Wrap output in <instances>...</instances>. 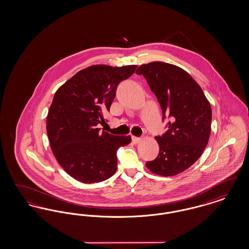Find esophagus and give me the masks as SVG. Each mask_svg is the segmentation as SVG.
I'll use <instances>...</instances> for the list:
<instances>
[{
    "mask_svg": "<svg viewBox=\"0 0 249 249\" xmlns=\"http://www.w3.org/2000/svg\"><path fill=\"white\" fill-rule=\"evenodd\" d=\"M131 140H132L133 143H139V142L142 141V139H141V138H139V137H135V136H131Z\"/></svg>",
    "mask_w": 249,
    "mask_h": 249,
    "instance_id": "1",
    "label": "esophagus"
}]
</instances>
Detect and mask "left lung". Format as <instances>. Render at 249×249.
<instances>
[{"instance_id": "obj_1", "label": "left lung", "mask_w": 249, "mask_h": 249, "mask_svg": "<svg viewBox=\"0 0 249 249\" xmlns=\"http://www.w3.org/2000/svg\"><path fill=\"white\" fill-rule=\"evenodd\" d=\"M158 98L168 130L157 136L160 152L145 166L161 177H173L189 169L206 147L211 133L212 109L201 87L189 72L177 65L153 61L137 70Z\"/></svg>"}]
</instances>
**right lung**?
I'll list each match as a JSON object with an SVG mask.
<instances>
[{"mask_svg":"<svg viewBox=\"0 0 249 249\" xmlns=\"http://www.w3.org/2000/svg\"><path fill=\"white\" fill-rule=\"evenodd\" d=\"M137 65H91L77 71L54 95L47 117L51 150L62 169L81 183H98L117 171V151L131 141L130 135L100 132L117 87Z\"/></svg>","mask_w":249,"mask_h":249,"instance_id":"obj_1","label":"right lung"}]
</instances>
